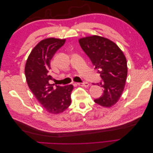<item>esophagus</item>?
<instances>
[{"label":"esophagus","mask_w":153,"mask_h":153,"mask_svg":"<svg viewBox=\"0 0 153 153\" xmlns=\"http://www.w3.org/2000/svg\"><path fill=\"white\" fill-rule=\"evenodd\" d=\"M77 84L78 85H80V86H82V87H88L89 85V84L87 82H82V83H77Z\"/></svg>","instance_id":"esophagus-1"}]
</instances>
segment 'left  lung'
I'll return each mask as SVG.
<instances>
[{
    "mask_svg": "<svg viewBox=\"0 0 153 153\" xmlns=\"http://www.w3.org/2000/svg\"><path fill=\"white\" fill-rule=\"evenodd\" d=\"M78 41L101 78L97 84L102 87L103 94L94 102L110 107L117 102L124 89L128 74L125 55L116 44L103 37L88 36Z\"/></svg>",
    "mask_w": 153,
    "mask_h": 153,
    "instance_id": "obj_1",
    "label": "left lung"
}]
</instances>
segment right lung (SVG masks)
<instances>
[{
  "label": "right lung",
  "instance_id": "add662e5",
  "mask_svg": "<svg viewBox=\"0 0 153 153\" xmlns=\"http://www.w3.org/2000/svg\"><path fill=\"white\" fill-rule=\"evenodd\" d=\"M66 39L53 38L45 39L31 51L27 60L25 74L29 89L39 103L48 112L58 114L66 110L71 104L73 86L55 85L49 84L53 80L50 75V61Z\"/></svg>",
  "mask_w": 153,
  "mask_h": 153
}]
</instances>
